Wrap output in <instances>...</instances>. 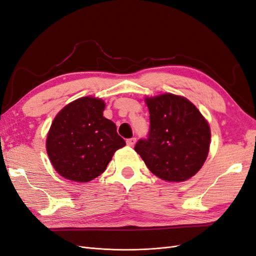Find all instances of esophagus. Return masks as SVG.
I'll use <instances>...</instances> for the list:
<instances>
[{
    "instance_id": "34e87169",
    "label": "esophagus",
    "mask_w": 256,
    "mask_h": 256,
    "mask_svg": "<svg viewBox=\"0 0 256 256\" xmlns=\"http://www.w3.org/2000/svg\"><path fill=\"white\" fill-rule=\"evenodd\" d=\"M136 138H130L126 141V143H127L128 146H134L136 144Z\"/></svg>"
}]
</instances>
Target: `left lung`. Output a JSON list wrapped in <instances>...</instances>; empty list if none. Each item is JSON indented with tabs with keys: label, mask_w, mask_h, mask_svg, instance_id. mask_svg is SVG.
Masks as SVG:
<instances>
[{
	"label": "left lung",
	"mask_w": 256,
	"mask_h": 256,
	"mask_svg": "<svg viewBox=\"0 0 256 256\" xmlns=\"http://www.w3.org/2000/svg\"><path fill=\"white\" fill-rule=\"evenodd\" d=\"M150 130L134 150L150 171L164 180L184 182L198 172L207 158L210 129L188 99L173 94L146 98Z\"/></svg>",
	"instance_id": "left-lung-1"
}]
</instances>
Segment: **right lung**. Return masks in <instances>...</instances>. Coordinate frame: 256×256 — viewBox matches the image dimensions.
<instances>
[{
    "mask_svg": "<svg viewBox=\"0 0 256 256\" xmlns=\"http://www.w3.org/2000/svg\"><path fill=\"white\" fill-rule=\"evenodd\" d=\"M102 99L83 97L54 118L47 152L56 171L67 180L88 182L102 174L114 152L126 145L115 124L104 116Z\"/></svg>",
    "mask_w": 256,
    "mask_h": 256,
    "instance_id": "add662e5",
    "label": "right lung"
}]
</instances>
